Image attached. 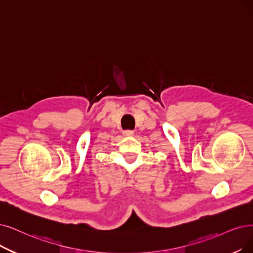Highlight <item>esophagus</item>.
I'll use <instances>...</instances> for the list:
<instances>
[{"label":"esophagus","mask_w":253,"mask_h":253,"mask_svg":"<svg viewBox=\"0 0 253 253\" xmlns=\"http://www.w3.org/2000/svg\"><path fill=\"white\" fill-rule=\"evenodd\" d=\"M124 135L126 137H132L134 135V130H129V129L124 130Z\"/></svg>","instance_id":"34e87169"}]
</instances>
